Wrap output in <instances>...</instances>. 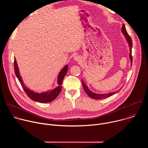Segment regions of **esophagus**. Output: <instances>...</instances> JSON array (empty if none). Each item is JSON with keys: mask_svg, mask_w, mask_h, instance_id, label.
<instances>
[{"mask_svg": "<svg viewBox=\"0 0 148 148\" xmlns=\"http://www.w3.org/2000/svg\"><path fill=\"white\" fill-rule=\"evenodd\" d=\"M74 60H75V61H79V60H81V58H80V57L78 56H75L74 57Z\"/></svg>", "mask_w": 148, "mask_h": 148, "instance_id": "esophagus-1", "label": "esophagus"}]
</instances>
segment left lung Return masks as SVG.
Here are the masks:
<instances>
[{
  "mask_svg": "<svg viewBox=\"0 0 148 148\" xmlns=\"http://www.w3.org/2000/svg\"><path fill=\"white\" fill-rule=\"evenodd\" d=\"M122 32L123 33V34L125 36L126 40H127L128 43H129V46L130 48V60L131 61V63H132V39L131 38V37L129 36V34H128L127 32H126L125 25H123L122 26ZM82 86L83 88L84 89V91H86V92L87 93V94L91 97L92 99H101L103 98H108L109 97H111L112 95H113L114 94H116L117 92H118V91H115V92H110V93H108V94H95L92 92L91 91H90L88 87L87 86L86 84L84 82V81L82 80ZM120 89V90H121Z\"/></svg>",
  "mask_w": 148,
  "mask_h": 148,
  "instance_id": "left-lung-1",
  "label": "left lung"
}]
</instances>
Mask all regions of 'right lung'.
<instances>
[{"mask_svg":"<svg viewBox=\"0 0 148 148\" xmlns=\"http://www.w3.org/2000/svg\"><path fill=\"white\" fill-rule=\"evenodd\" d=\"M68 68H69V66L66 65L60 72L57 78V81L58 84V86L57 87H56V88H54L51 91L39 94L37 92H34L32 90H30L24 85V83L23 82L22 77H21L19 74L18 69L17 67V64L16 62V58H14V70L15 74L17 78H18L19 82H20L21 86H22L25 92L31 99L40 103L50 102L53 100H54L58 97V95H59V94L61 91V89H62L61 84H62L63 79H64V77H65L66 73H67Z\"/></svg>","mask_w":148,"mask_h":148,"instance_id":"obj_1","label":"right lung"}]
</instances>
